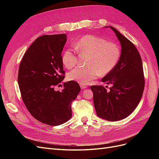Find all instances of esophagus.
<instances>
[{
    "label": "esophagus",
    "mask_w": 159,
    "mask_h": 159,
    "mask_svg": "<svg viewBox=\"0 0 159 159\" xmlns=\"http://www.w3.org/2000/svg\"><path fill=\"white\" fill-rule=\"evenodd\" d=\"M80 88L81 89H84L85 88H87V86L85 85H82V84H80Z\"/></svg>",
    "instance_id": "obj_1"
}]
</instances>
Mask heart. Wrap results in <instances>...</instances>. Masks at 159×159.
Returning a JSON list of instances; mask_svg holds the SVG:
<instances>
[{"label":"heart","instance_id":"obj_1","mask_svg":"<svg viewBox=\"0 0 159 159\" xmlns=\"http://www.w3.org/2000/svg\"><path fill=\"white\" fill-rule=\"evenodd\" d=\"M80 55L88 54L87 67H77L68 74L70 81L87 85L97 77L111 72L121 58L120 46L115 42H109L103 38L93 35H85L74 45ZM62 63L67 69L75 66L78 57L71 50H66L61 57Z\"/></svg>","mask_w":159,"mask_h":159}]
</instances>
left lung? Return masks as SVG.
Listing matches in <instances>:
<instances>
[{
    "mask_svg": "<svg viewBox=\"0 0 159 159\" xmlns=\"http://www.w3.org/2000/svg\"><path fill=\"white\" fill-rule=\"evenodd\" d=\"M110 28L121 46L118 64L102 78V82L111 84L107 91L102 85H92L93 104L97 115L109 121H117L128 117L136 109L145 88L143 62L133 43L116 28Z\"/></svg>",
    "mask_w": 159,
    "mask_h": 159,
    "instance_id": "left-lung-1",
    "label": "left lung"
}]
</instances>
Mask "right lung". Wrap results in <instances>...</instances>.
<instances>
[{
  "instance_id": "add662e5",
  "label": "right lung",
  "mask_w": 159,
  "mask_h": 159,
  "mask_svg": "<svg viewBox=\"0 0 159 159\" xmlns=\"http://www.w3.org/2000/svg\"><path fill=\"white\" fill-rule=\"evenodd\" d=\"M66 41L65 34L38 38L19 66L18 83L24 103L34 117L49 125H59L71 117V102L81 90L74 81L65 82L61 91L54 89L64 79L61 54Z\"/></svg>"
}]
</instances>
